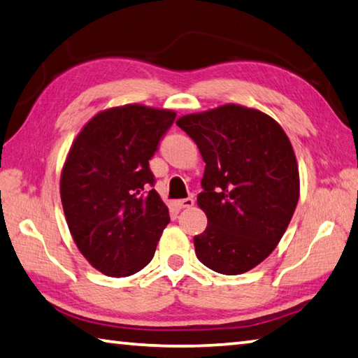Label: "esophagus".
Instances as JSON below:
<instances>
[{"label":"esophagus","instance_id":"esophagus-1","mask_svg":"<svg viewBox=\"0 0 358 358\" xmlns=\"http://www.w3.org/2000/svg\"><path fill=\"white\" fill-rule=\"evenodd\" d=\"M194 205V199L187 197V199H181L175 201V206L178 208V210H183V208H191Z\"/></svg>","mask_w":358,"mask_h":358}]
</instances>
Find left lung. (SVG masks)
<instances>
[{"label": "left lung", "mask_w": 358, "mask_h": 358, "mask_svg": "<svg viewBox=\"0 0 358 358\" xmlns=\"http://www.w3.org/2000/svg\"><path fill=\"white\" fill-rule=\"evenodd\" d=\"M177 125L205 161L197 205L208 225L194 236L196 255L219 274H244L271 255L297 206L288 136L271 115L233 103L181 115Z\"/></svg>", "instance_id": "1"}]
</instances>
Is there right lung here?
<instances>
[{
  "label": "right lung",
  "mask_w": 358,
  "mask_h": 358,
  "mask_svg": "<svg viewBox=\"0 0 358 358\" xmlns=\"http://www.w3.org/2000/svg\"><path fill=\"white\" fill-rule=\"evenodd\" d=\"M177 117L171 109L125 105L90 119L61 172V201L83 257L109 277L133 275L152 262L169 210L148 167Z\"/></svg>",
  "instance_id": "obj_1"
}]
</instances>
